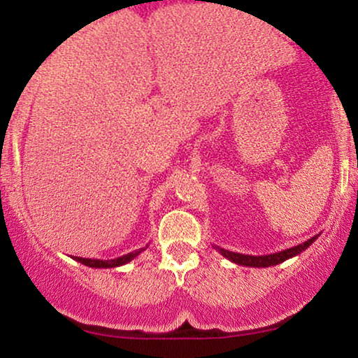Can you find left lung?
<instances>
[{"label":"left lung","instance_id":"1","mask_svg":"<svg viewBox=\"0 0 358 358\" xmlns=\"http://www.w3.org/2000/svg\"><path fill=\"white\" fill-rule=\"evenodd\" d=\"M317 236H320V234H316V236L310 238L305 243L296 244V246H293L290 249H285V251L266 254V256H249V254L233 252V251H228V249H223V248H218V246H215V249H217V251L222 254L223 257H227L228 261L238 264V266H244V267H272V266H277V264H280V262H285L287 259H292V257L298 256V254H301L303 251H305V249L310 248L311 244L316 241Z\"/></svg>","mask_w":358,"mask_h":358}]
</instances>
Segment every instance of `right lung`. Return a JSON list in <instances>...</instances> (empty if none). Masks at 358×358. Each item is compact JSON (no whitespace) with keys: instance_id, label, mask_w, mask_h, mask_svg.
<instances>
[{"instance_id":"obj_1","label":"right lung","mask_w":358,"mask_h":358,"mask_svg":"<svg viewBox=\"0 0 358 358\" xmlns=\"http://www.w3.org/2000/svg\"><path fill=\"white\" fill-rule=\"evenodd\" d=\"M148 248V246H146ZM146 248H141L138 251H134V252H129L125 254V256L122 257H115V259H109V261H101V259H87V257H73L75 261L85 264L87 267H94V268H114V267H120L124 266V264H129L130 261H134V259L138 256L145 251Z\"/></svg>"}]
</instances>
